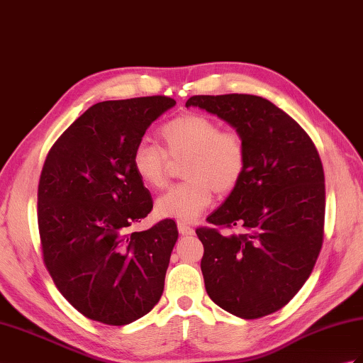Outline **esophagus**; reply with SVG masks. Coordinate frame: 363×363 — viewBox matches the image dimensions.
Instances as JSON below:
<instances>
[{
  "label": "esophagus",
  "mask_w": 363,
  "mask_h": 363,
  "mask_svg": "<svg viewBox=\"0 0 363 363\" xmlns=\"http://www.w3.org/2000/svg\"><path fill=\"white\" fill-rule=\"evenodd\" d=\"M178 230L181 235H185V237H190V235H195V229L193 227L187 225V224H182V223H178Z\"/></svg>",
  "instance_id": "esophagus-1"
}]
</instances>
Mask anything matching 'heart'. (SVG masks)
Here are the masks:
<instances>
[{
	"label": "heart",
	"instance_id": "b5f03b06",
	"mask_svg": "<svg viewBox=\"0 0 363 363\" xmlns=\"http://www.w3.org/2000/svg\"><path fill=\"white\" fill-rule=\"evenodd\" d=\"M162 148L143 140L133 151L138 178L153 190L164 189L170 161L185 162L176 185L156 201V213L167 220L190 223L207 210L213 191L225 195L240 184L247 164V147L235 130H221L210 117L187 113L167 122L161 130Z\"/></svg>",
	"mask_w": 363,
	"mask_h": 363
}]
</instances>
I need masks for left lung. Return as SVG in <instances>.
Instances as JSON below:
<instances>
[{
	"instance_id": "left-lung-1",
	"label": "left lung",
	"mask_w": 363,
	"mask_h": 363,
	"mask_svg": "<svg viewBox=\"0 0 363 363\" xmlns=\"http://www.w3.org/2000/svg\"><path fill=\"white\" fill-rule=\"evenodd\" d=\"M185 106L218 116L247 147L240 184L207 218L237 232L196 229L206 291L237 317L272 314L301 289L322 249L325 174L317 148L291 116L263 97L193 96Z\"/></svg>"
}]
</instances>
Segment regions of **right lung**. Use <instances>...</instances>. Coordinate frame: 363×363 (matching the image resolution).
I'll return each mask as SVG.
<instances>
[{
  "instance_id": "obj_1",
  "label": "right lung",
  "mask_w": 363,
  "mask_h": 363,
  "mask_svg": "<svg viewBox=\"0 0 363 363\" xmlns=\"http://www.w3.org/2000/svg\"><path fill=\"white\" fill-rule=\"evenodd\" d=\"M176 102L165 96L88 108L50 148L38 184V230L57 289L85 317L121 326L164 292L178 227L164 220L128 233L153 208L133 168L148 126Z\"/></svg>"
}]
</instances>
